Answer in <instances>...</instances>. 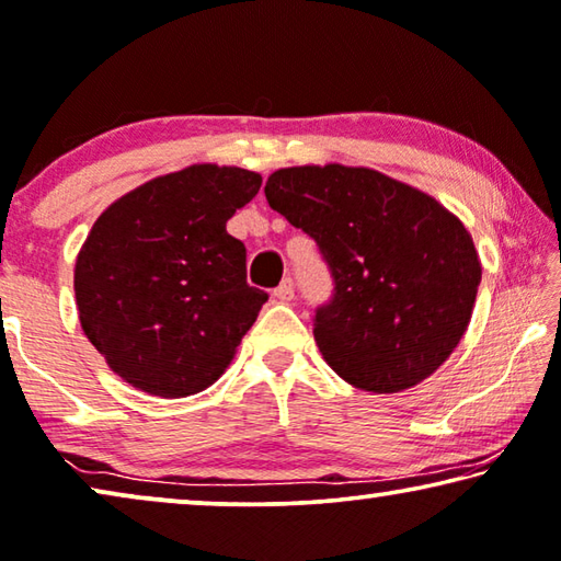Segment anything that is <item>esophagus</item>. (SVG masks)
Returning a JSON list of instances; mask_svg holds the SVG:
<instances>
[{
  "instance_id": "34e87169",
  "label": "esophagus",
  "mask_w": 561,
  "mask_h": 561,
  "mask_svg": "<svg viewBox=\"0 0 561 561\" xmlns=\"http://www.w3.org/2000/svg\"><path fill=\"white\" fill-rule=\"evenodd\" d=\"M274 299H277V302H291V299H295V282L284 279L279 287L274 289Z\"/></svg>"
}]
</instances>
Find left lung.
Instances as JSON below:
<instances>
[{"label":"left lung","instance_id":"1","mask_svg":"<svg viewBox=\"0 0 561 561\" xmlns=\"http://www.w3.org/2000/svg\"><path fill=\"white\" fill-rule=\"evenodd\" d=\"M264 194L330 266L334 289L314 312V340L342 380L400 392L448 360L471 322L481 262L446 206L340 163L274 171Z\"/></svg>","mask_w":561,"mask_h":561}]
</instances>
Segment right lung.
<instances>
[{
	"label": "right lung",
	"mask_w": 561,
	"mask_h": 561,
	"mask_svg": "<svg viewBox=\"0 0 561 561\" xmlns=\"http://www.w3.org/2000/svg\"><path fill=\"white\" fill-rule=\"evenodd\" d=\"M262 175L198 163L144 183L98 216L75 262L82 332L133 388L206 390L227 370L266 291L247 284V247L227 231Z\"/></svg>",
	"instance_id": "right-lung-1"
}]
</instances>
